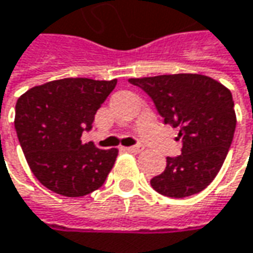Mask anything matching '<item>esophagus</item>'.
<instances>
[{"instance_id":"1","label":"esophagus","mask_w":253,"mask_h":253,"mask_svg":"<svg viewBox=\"0 0 253 253\" xmlns=\"http://www.w3.org/2000/svg\"><path fill=\"white\" fill-rule=\"evenodd\" d=\"M125 150L130 152V153H140L143 150V146L141 144H137V146H130V147H126Z\"/></svg>"}]
</instances>
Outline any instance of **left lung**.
Segmentation results:
<instances>
[{
    "label": "left lung",
    "instance_id": "1",
    "mask_svg": "<svg viewBox=\"0 0 253 253\" xmlns=\"http://www.w3.org/2000/svg\"><path fill=\"white\" fill-rule=\"evenodd\" d=\"M153 100L165 125L179 128L182 155L166 159V169L150 180L157 193L186 198L202 192L220 170L236 127L229 90L202 74L130 79Z\"/></svg>",
    "mask_w": 253,
    "mask_h": 253
}]
</instances>
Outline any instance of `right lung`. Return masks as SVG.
<instances>
[{"label":"right lung","mask_w":253,"mask_h":253,"mask_svg":"<svg viewBox=\"0 0 253 253\" xmlns=\"http://www.w3.org/2000/svg\"><path fill=\"white\" fill-rule=\"evenodd\" d=\"M117 80L63 79L30 88L15 106V130L24 156L41 185L79 198L101 187L119 150L83 144L94 114Z\"/></svg>","instance_id":"add662e5"}]
</instances>
